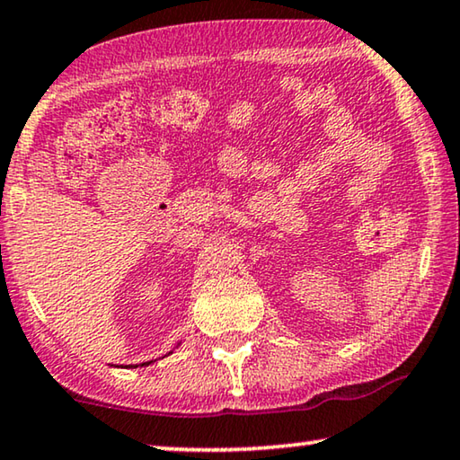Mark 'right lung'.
Segmentation results:
<instances>
[{
    "mask_svg": "<svg viewBox=\"0 0 460 460\" xmlns=\"http://www.w3.org/2000/svg\"><path fill=\"white\" fill-rule=\"evenodd\" d=\"M146 363H148V361H146ZM146 363H142V366H146Z\"/></svg>",
    "mask_w": 460,
    "mask_h": 460,
    "instance_id": "right-lung-1",
    "label": "right lung"
}]
</instances>
